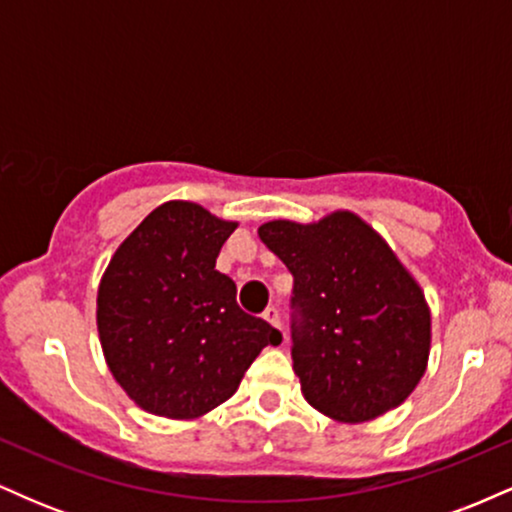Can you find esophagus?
I'll list each match as a JSON object with an SVG mask.
<instances>
[{"label": "esophagus", "mask_w": 512, "mask_h": 512, "mask_svg": "<svg viewBox=\"0 0 512 512\" xmlns=\"http://www.w3.org/2000/svg\"><path fill=\"white\" fill-rule=\"evenodd\" d=\"M262 317L269 322V325L276 327V330L284 334V330H281V317H279V310H276V305H267V308H264ZM284 339H286V334H284Z\"/></svg>", "instance_id": "1"}]
</instances>
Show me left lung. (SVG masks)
Wrapping results in <instances>:
<instances>
[{
	"instance_id": "8db88e82",
	"label": "left lung",
	"mask_w": 512,
	"mask_h": 512,
	"mask_svg": "<svg viewBox=\"0 0 512 512\" xmlns=\"http://www.w3.org/2000/svg\"><path fill=\"white\" fill-rule=\"evenodd\" d=\"M260 238L293 274L291 358L310 407L363 424L402 404L431 351L424 291L366 221H269Z\"/></svg>"
}]
</instances>
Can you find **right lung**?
I'll list each match as a JSON object with an SVG mask.
<instances>
[{"label": "right lung", "instance_id": "right-lung-1", "mask_svg": "<svg viewBox=\"0 0 512 512\" xmlns=\"http://www.w3.org/2000/svg\"><path fill=\"white\" fill-rule=\"evenodd\" d=\"M238 228L192 202H166L129 233L98 286V334L117 383L139 407L195 419L238 390L281 332L248 315L216 272Z\"/></svg>", "mask_w": 512, "mask_h": 512}]
</instances>
